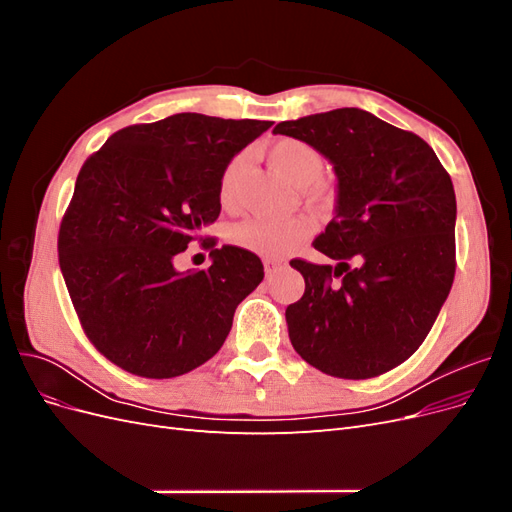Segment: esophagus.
<instances>
[{"instance_id":"esophagus-1","label":"esophagus","mask_w":512,"mask_h":512,"mask_svg":"<svg viewBox=\"0 0 512 512\" xmlns=\"http://www.w3.org/2000/svg\"><path fill=\"white\" fill-rule=\"evenodd\" d=\"M282 267H286V260H282V258H265V271H267V275L275 273L277 269H282Z\"/></svg>"}]
</instances>
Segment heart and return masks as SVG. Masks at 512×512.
I'll list each match as a JSON object with an SVG mask.
<instances>
[{
  "mask_svg": "<svg viewBox=\"0 0 512 512\" xmlns=\"http://www.w3.org/2000/svg\"><path fill=\"white\" fill-rule=\"evenodd\" d=\"M271 164L297 183L309 196V200L327 207L335 200V185L322 179L324 168L322 153L299 138H282L269 149ZM243 170V156L232 158L220 177L218 196L222 207H232L237 200L239 177ZM309 232L312 222L305 215H286V218H271V215H252L230 228L232 245L243 247L247 252L260 256H284L294 245H299Z\"/></svg>",
  "mask_w": 512,
  "mask_h": 512,
  "instance_id": "b5f03b06",
  "label": "heart"
}]
</instances>
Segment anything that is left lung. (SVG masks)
<instances>
[{
  "label": "left lung",
  "instance_id": "1",
  "mask_svg": "<svg viewBox=\"0 0 512 512\" xmlns=\"http://www.w3.org/2000/svg\"><path fill=\"white\" fill-rule=\"evenodd\" d=\"M337 175L335 218L314 247L337 265L292 260L305 280L288 305L290 342L324 374L367 380L418 350L455 280L453 181L421 136L361 108L277 123Z\"/></svg>",
  "mask_w": 512,
  "mask_h": 512
}]
</instances>
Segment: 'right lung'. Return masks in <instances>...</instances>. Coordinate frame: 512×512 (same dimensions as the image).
<instances>
[{"mask_svg":"<svg viewBox=\"0 0 512 512\" xmlns=\"http://www.w3.org/2000/svg\"><path fill=\"white\" fill-rule=\"evenodd\" d=\"M273 121L179 113L115 132L89 156L59 226V267L89 342L143 378H175L224 344L237 305L265 277L256 254L211 247L177 271L220 215L226 164Z\"/></svg>","mask_w":512,"mask_h":512,"instance_id":"obj_1","label":"right lung"}]
</instances>
